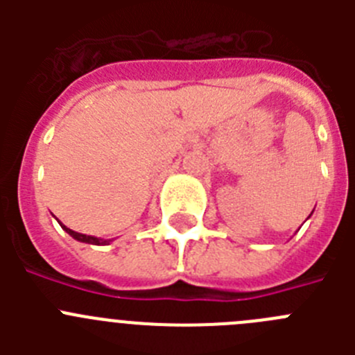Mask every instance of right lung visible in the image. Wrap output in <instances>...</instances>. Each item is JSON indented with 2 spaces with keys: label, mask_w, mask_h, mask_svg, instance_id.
<instances>
[{
  "label": "right lung",
  "mask_w": 355,
  "mask_h": 355,
  "mask_svg": "<svg viewBox=\"0 0 355 355\" xmlns=\"http://www.w3.org/2000/svg\"><path fill=\"white\" fill-rule=\"evenodd\" d=\"M62 229H65V233L71 234L74 240L78 241H83V243H92V245H106V243H110L112 240H101V238H96V236H89V234H81V233H76V231H72V229H69L67 225L60 224Z\"/></svg>",
  "instance_id": "right-lung-1"
}]
</instances>
